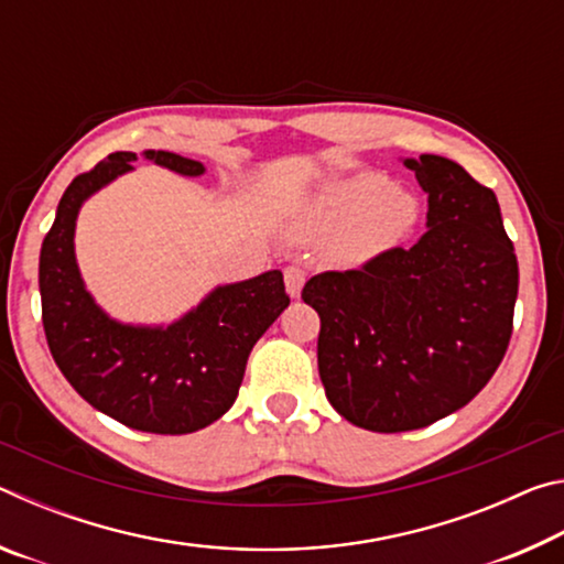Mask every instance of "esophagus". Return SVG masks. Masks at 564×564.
Listing matches in <instances>:
<instances>
[{"label": "esophagus", "mask_w": 564, "mask_h": 564, "mask_svg": "<svg viewBox=\"0 0 564 564\" xmlns=\"http://www.w3.org/2000/svg\"><path fill=\"white\" fill-rule=\"evenodd\" d=\"M283 281H285V291H289L291 299H299L303 283H305V271L301 269V265H285Z\"/></svg>", "instance_id": "esophagus-1"}]
</instances>
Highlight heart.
Returning <instances> with one entry per match:
<instances>
[{
	"instance_id": "heart-1",
	"label": "heart",
	"mask_w": 564,
	"mask_h": 564,
	"mask_svg": "<svg viewBox=\"0 0 564 564\" xmlns=\"http://www.w3.org/2000/svg\"><path fill=\"white\" fill-rule=\"evenodd\" d=\"M417 224V196L373 171H358L330 181L305 204L299 231L333 243L340 261L360 265L403 246Z\"/></svg>"
}]
</instances>
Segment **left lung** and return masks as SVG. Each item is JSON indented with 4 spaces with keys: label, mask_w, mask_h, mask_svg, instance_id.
Listing matches in <instances>:
<instances>
[{
    "label": "left lung",
    "mask_w": 564,
    "mask_h": 564,
    "mask_svg": "<svg viewBox=\"0 0 564 564\" xmlns=\"http://www.w3.org/2000/svg\"><path fill=\"white\" fill-rule=\"evenodd\" d=\"M427 194V231L352 271L303 285L318 311V373L348 423L417 431L488 386L505 358L518 259L500 204L455 161L405 159Z\"/></svg>",
    "instance_id": "left-lung-1"
}]
</instances>
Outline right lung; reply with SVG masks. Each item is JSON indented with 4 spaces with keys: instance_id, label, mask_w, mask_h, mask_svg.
I'll use <instances>...</instances> for the list:
<instances>
[{
    "instance_id": "obj_1",
    "label": "right lung",
    "mask_w": 564,
    "mask_h": 564,
    "mask_svg": "<svg viewBox=\"0 0 564 564\" xmlns=\"http://www.w3.org/2000/svg\"><path fill=\"white\" fill-rule=\"evenodd\" d=\"M144 159L202 176V161L144 151ZM137 154L117 151L64 191L40 253L42 323L52 358L89 405L141 433L186 435L234 405L248 352L289 308L281 271L218 285L171 326H131L104 313L82 281L74 228L82 204L133 169Z\"/></svg>"
}]
</instances>
